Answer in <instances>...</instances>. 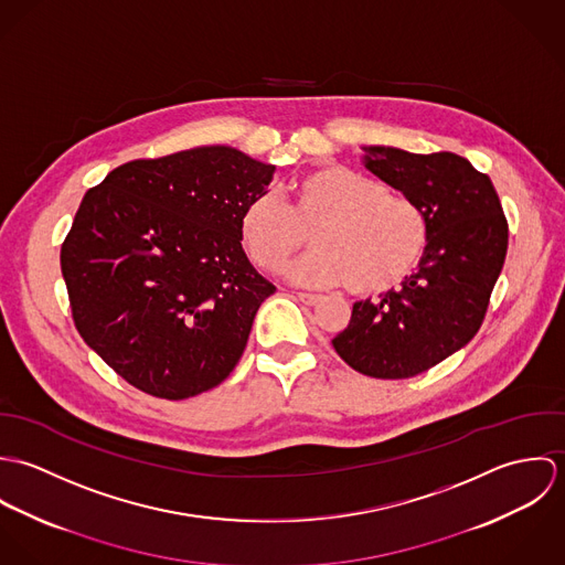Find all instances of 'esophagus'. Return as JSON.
<instances>
[{"label":"esophagus","mask_w":565,"mask_h":565,"mask_svg":"<svg viewBox=\"0 0 565 565\" xmlns=\"http://www.w3.org/2000/svg\"><path fill=\"white\" fill-rule=\"evenodd\" d=\"M296 298H298L302 305H307V307H316V305L322 302V296H318V294H296Z\"/></svg>","instance_id":"obj_1"}]
</instances>
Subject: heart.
Instances as JSON below:
<instances>
[{
	"mask_svg": "<svg viewBox=\"0 0 565 565\" xmlns=\"http://www.w3.org/2000/svg\"><path fill=\"white\" fill-rule=\"evenodd\" d=\"M287 206L271 193L252 195L239 213V239L263 271H280L311 235L316 249L289 276L307 287L343 285L376 296L406 280L428 247L422 209L350 167L323 164L287 186Z\"/></svg>",
	"mask_w": 565,
	"mask_h": 565,
	"instance_id": "heart-1",
	"label": "heart"
}]
</instances>
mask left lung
Returning a JSON list of instances; mask_svg holds the SVG:
<instances>
[{
	"instance_id": "obj_1",
	"label": "left lung",
	"mask_w": 565,
	"mask_h": 565,
	"mask_svg": "<svg viewBox=\"0 0 565 565\" xmlns=\"http://www.w3.org/2000/svg\"><path fill=\"white\" fill-rule=\"evenodd\" d=\"M365 152V167L426 215L428 247L398 291L354 302L332 348L365 376L411 379L479 332L504 265L509 224L489 175L468 159L383 146Z\"/></svg>"
}]
</instances>
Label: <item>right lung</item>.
<instances>
[{
  "label": "right lung",
  "instance_id": "obj_1",
  "mask_svg": "<svg viewBox=\"0 0 565 565\" xmlns=\"http://www.w3.org/2000/svg\"><path fill=\"white\" fill-rule=\"evenodd\" d=\"M276 167L206 146L113 169L61 247L72 318L126 383L164 401L217 387L276 287L247 260L243 204Z\"/></svg>",
  "mask_w": 565,
  "mask_h": 565
}]
</instances>
